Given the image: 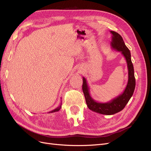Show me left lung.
Here are the masks:
<instances>
[{
    "instance_id": "left-lung-1",
    "label": "left lung",
    "mask_w": 151,
    "mask_h": 151,
    "mask_svg": "<svg viewBox=\"0 0 151 151\" xmlns=\"http://www.w3.org/2000/svg\"><path fill=\"white\" fill-rule=\"evenodd\" d=\"M110 33L112 34L111 42V48L116 51L120 52L125 57L127 63L129 79H128V83L124 91L117 97L108 102H97L93 99L90 95L89 88L85 77H83V91L88 107L91 110L94 112L106 115H113L122 111L133 95L135 88L134 69L131 60L130 50L127 47L122 37L119 34L113 31H111Z\"/></svg>"
}]
</instances>
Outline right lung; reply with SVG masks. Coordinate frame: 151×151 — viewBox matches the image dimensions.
<instances>
[{"label":"right lung","instance_id":"add662e5","mask_svg":"<svg viewBox=\"0 0 151 151\" xmlns=\"http://www.w3.org/2000/svg\"><path fill=\"white\" fill-rule=\"evenodd\" d=\"M61 105H62V103H60V106H59L58 107H57V108H55V109H53V110H52V111H50L49 113H53V112H56V111H58L59 110H60V108H61Z\"/></svg>","mask_w":151,"mask_h":151}]
</instances>
